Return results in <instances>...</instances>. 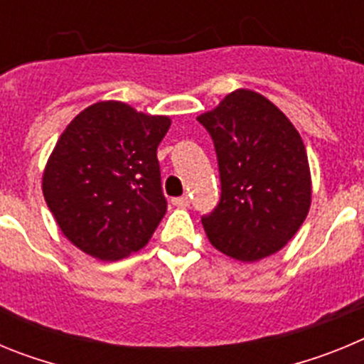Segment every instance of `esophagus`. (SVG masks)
Returning a JSON list of instances; mask_svg holds the SVG:
<instances>
[{"label": "esophagus", "mask_w": 364, "mask_h": 364, "mask_svg": "<svg viewBox=\"0 0 364 364\" xmlns=\"http://www.w3.org/2000/svg\"><path fill=\"white\" fill-rule=\"evenodd\" d=\"M171 202H173V205H176V208H189V204H191V202H189L188 195H184V197L173 198Z\"/></svg>", "instance_id": "1"}]
</instances>
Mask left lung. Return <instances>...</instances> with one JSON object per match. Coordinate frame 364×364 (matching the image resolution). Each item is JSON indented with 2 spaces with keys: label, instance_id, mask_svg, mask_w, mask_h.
Here are the masks:
<instances>
[{
  "label": "left lung",
  "instance_id": "1",
  "mask_svg": "<svg viewBox=\"0 0 364 364\" xmlns=\"http://www.w3.org/2000/svg\"><path fill=\"white\" fill-rule=\"evenodd\" d=\"M213 140L220 200L202 224L218 252L242 262L277 253L311 202L308 156L284 112L259 92L237 89L197 118Z\"/></svg>",
  "mask_w": 364,
  "mask_h": 364
}]
</instances>
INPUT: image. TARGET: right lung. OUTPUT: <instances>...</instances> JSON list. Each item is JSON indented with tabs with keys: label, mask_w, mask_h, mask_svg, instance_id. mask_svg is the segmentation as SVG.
<instances>
[{
	"label": "right lung",
	"mask_w": 364,
	"mask_h": 364,
	"mask_svg": "<svg viewBox=\"0 0 364 364\" xmlns=\"http://www.w3.org/2000/svg\"><path fill=\"white\" fill-rule=\"evenodd\" d=\"M171 120L122 102L83 109L43 173V197L67 239L118 260L142 250L167 211L156 147Z\"/></svg>",
	"instance_id": "add662e5"
}]
</instances>
